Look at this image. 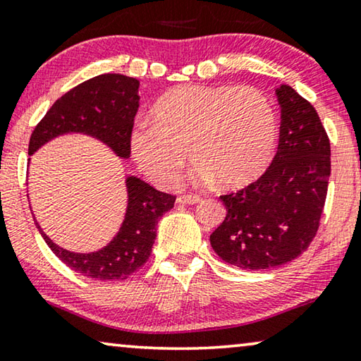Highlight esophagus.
Returning <instances> with one entry per match:
<instances>
[{"label":"esophagus","mask_w":361,"mask_h":361,"mask_svg":"<svg viewBox=\"0 0 361 361\" xmlns=\"http://www.w3.org/2000/svg\"><path fill=\"white\" fill-rule=\"evenodd\" d=\"M176 202L178 204H197L201 202V196H197V194H185V196H180L176 199Z\"/></svg>","instance_id":"1"}]
</instances>
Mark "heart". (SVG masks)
<instances>
[{
    "label": "heart",
    "instance_id": "obj_1",
    "mask_svg": "<svg viewBox=\"0 0 361 361\" xmlns=\"http://www.w3.org/2000/svg\"><path fill=\"white\" fill-rule=\"evenodd\" d=\"M276 116L254 87H178L152 107L131 133L138 167L162 188L181 180L190 159L197 178L241 188L263 173L276 142Z\"/></svg>",
    "mask_w": 361,
    "mask_h": 361
}]
</instances>
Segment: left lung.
I'll return each instance as SVG.
<instances>
[{"mask_svg":"<svg viewBox=\"0 0 361 361\" xmlns=\"http://www.w3.org/2000/svg\"><path fill=\"white\" fill-rule=\"evenodd\" d=\"M276 96V156L259 180L220 196L226 216L210 234L216 255L243 270L274 268L305 252L328 194L331 142L318 112L289 85H281Z\"/></svg>","mask_w":361,"mask_h":361,"instance_id":"obj_1","label":"left lung"}]
</instances>
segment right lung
Wrapping results in <instances>:
<instances>
[{
    "label": "right lung",
    "instance_id": "right-lung-1",
    "mask_svg": "<svg viewBox=\"0 0 361 361\" xmlns=\"http://www.w3.org/2000/svg\"><path fill=\"white\" fill-rule=\"evenodd\" d=\"M136 78L120 73H104L61 96L32 131L28 156L44 142L64 133H85L111 147L118 157L128 159L131 152V131L138 111ZM128 205L117 236L98 252L75 254L56 245L37 228L49 249L68 268L83 276L101 281H123L149 259L156 226L160 216L175 204V196L154 190L136 176L127 178Z\"/></svg>",
    "mask_w": 361,
    "mask_h": 361
}]
</instances>
